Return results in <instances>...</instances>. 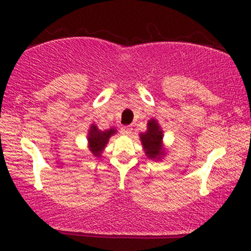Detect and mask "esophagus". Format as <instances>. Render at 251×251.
I'll return each instance as SVG.
<instances>
[{"mask_svg": "<svg viewBox=\"0 0 251 251\" xmlns=\"http://www.w3.org/2000/svg\"><path fill=\"white\" fill-rule=\"evenodd\" d=\"M132 129H133V128H132L131 126H123V127H122V133L125 134V135H129V134L132 133Z\"/></svg>", "mask_w": 251, "mask_h": 251, "instance_id": "esophagus-1", "label": "esophagus"}]
</instances>
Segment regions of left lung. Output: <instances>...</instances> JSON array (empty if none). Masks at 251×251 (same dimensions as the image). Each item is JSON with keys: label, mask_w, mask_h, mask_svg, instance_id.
<instances>
[{"label": "left lung", "mask_w": 251, "mask_h": 251, "mask_svg": "<svg viewBox=\"0 0 251 251\" xmlns=\"http://www.w3.org/2000/svg\"><path fill=\"white\" fill-rule=\"evenodd\" d=\"M139 138L146 157L149 159L154 160V162L163 159V157L166 153L163 143L164 132L157 119L152 118L151 120H149L148 129L144 133H140Z\"/></svg>", "instance_id": "left-lung-1"}]
</instances>
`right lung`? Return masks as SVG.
Returning <instances> with one entry per match:
<instances>
[{
    "mask_svg": "<svg viewBox=\"0 0 251 251\" xmlns=\"http://www.w3.org/2000/svg\"><path fill=\"white\" fill-rule=\"evenodd\" d=\"M117 133L116 128H109L101 131V129L98 128L96 124H92L89 126L88 133H87V144H88V150L91 151V153L94 157H101L103 150H105L106 145L108 144L109 138L112 135Z\"/></svg>",
    "mask_w": 251,
    "mask_h": 251,
    "instance_id": "1",
    "label": "right lung"
}]
</instances>
